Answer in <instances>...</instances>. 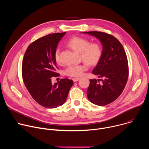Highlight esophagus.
I'll use <instances>...</instances> for the list:
<instances>
[{
	"label": "esophagus",
	"mask_w": 149,
	"mask_h": 149,
	"mask_svg": "<svg viewBox=\"0 0 149 149\" xmlns=\"http://www.w3.org/2000/svg\"><path fill=\"white\" fill-rule=\"evenodd\" d=\"M80 78H72V80L74 82H76V81H78Z\"/></svg>",
	"instance_id": "34e87169"
}]
</instances>
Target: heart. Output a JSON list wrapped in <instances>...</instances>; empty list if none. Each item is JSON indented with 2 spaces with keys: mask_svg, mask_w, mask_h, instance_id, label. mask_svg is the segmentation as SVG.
<instances>
[{
  "mask_svg": "<svg viewBox=\"0 0 149 149\" xmlns=\"http://www.w3.org/2000/svg\"><path fill=\"white\" fill-rule=\"evenodd\" d=\"M67 45L75 51L81 55L83 61L87 62H84L78 65H70L65 70V74L69 77H79L83 75L84 72L88 69V65H94L97 63L102 54V51L100 45L96 42L90 43V41L84 38L75 36L71 38ZM54 58L56 62H61V50L57 48L54 53Z\"/></svg>",
  "mask_w": 149,
  "mask_h": 149,
  "instance_id": "heart-1",
  "label": "heart"
}]
</instances>
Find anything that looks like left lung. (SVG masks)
Returning a JSON list of instances; mask_svg holds the SVG:
<instances>
[{
  "mask_svg": "<svg viewBox=\"0 0 149 149\" xmlns=\"http://www.w3.org/2000/svg\"><path fill=\"white\" fill-rule=\"evenodd\" d=\"M97 38L101 42V56L93 73L100 79L90 80L87 97L92 103L104 106L115 101L124 90L129 77L128 61L120 41L105 32H83Z\"/></svg>",
  "mask_w": 149,
  "mask_h": 149,
  "instance_id": "obj_1",
  "label": "left lung"
}]
</instances>
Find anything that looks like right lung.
Returning <instances> with one entry per match:
<instances>
[{
	"instance_id": "obj_1",
	"label": "right lung",
	"mask_w": 149,
	"mask_h": 149,
	"mask_svg": "<svg viewBox=\"0 0 149 149\" xmlns=\"http://www.w3.org/2000/svg\"><path fill=\"white\" fill-rule=\"evenodd\" d=\"M66 32L52 33L40 38L28 47L22 61V74L25 86L29 94L39 105L54 109L64 103L73 81L61 79L54 84L52 77H58L54 58L59 40Z\"/></svg>"
}]
</instances>
